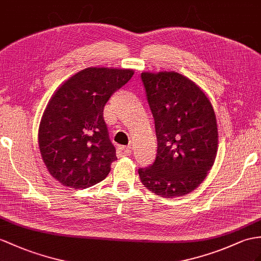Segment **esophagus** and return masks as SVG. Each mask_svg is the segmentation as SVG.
<instances>
[{
  "instance_id": "esophagus-1",
  "label": "esophagus",
  "mask_w": 261,
  "mask_h": 261,
  "mask_svg": "<svg viewBox=\"0 0 261 261\" xmlns=\"http://www.w3.org/2000/svg\"><path fill=\"white\" fill-rule=\"evenodd\" d=\"M132 154V148L130 147H125V146H119L117 148V156L118 157H126L130 156Z\"/></svg>"
}]
</instances>
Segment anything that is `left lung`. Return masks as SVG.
<instances>
[{
	"instance_id": "obj_1",
	"label": "left lung",
	"mask_w": 261,
	"mask_h": 261,
	"mask_svg": "<svg viewBox=\"0 0 261 261\" xmlns=\"http://www.w3.org/2000/svg\"><path fill=\"white\" fill-rule=\"evenodd\" d=\"M155 120L157 155L139 168L143 185L165 198L185 196L205 180L217 156V119L201 88L177 72L142 73Z\"/></svg>"
}]
</instances>
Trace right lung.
I'll list each match as a JSON object with an SVG mask.
<instances>
[{"label": "right lung", "mask_w": 261, "mask_h": 261, "mask_svg": "<svg viewBox=\"0 0 261 261\" xmlns=\"http://www.w3.org/2000/svg\"><path fill=\"white\" fill-rule=\"evenodd\" d=\"M133 75L129 68L88 67L71 76L50 97L40 123L39 145L48 173L62 185L85 189L109 175L117 157L104 106Z\"/></svg>", "instance_id": "add662e5"}]
</instances>
